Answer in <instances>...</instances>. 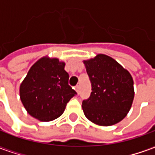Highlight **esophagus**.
<instances>
[{
	"label": "esophagus",
	"instance_id": "obj_1",
	"mask_svg": "<svg viewBox=\"0 0 155 155\" xmlns=\"http://www.w3.org/2000/svg\"><path fill=\"white\" fill-rule=\"evenodd\" d=\"M75 91L77 92V94L80 93V86H79V85H76V86H75Z\"/></svg>",
	"mask_w": 155,
	"mask_h": 155
}]
</instances>
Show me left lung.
I'll list each match as a JSON object with an SVG mask.
<instances>
[{
  "mask_svg": "<svg viewBox=\"0 0 155 155\" xmlns=\"http://www.w3.org/2000/svg\"><path fill=\"white\" fill-rule=\"evenodd\" d=\"M90 81V97L82 102L84 114L101 126L119 123L130 111L134 97L133 78L113 58L99 54L84 61Z\"/></svg>",
  "mask_w": 155,
  "mask_h": 155,
  "instance_id": "1",
  "label": "left lung"
}]
</instances>
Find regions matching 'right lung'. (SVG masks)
<instances>
[{
    "label": "right lung",
    "mask_w": 155,
    "mask_h": 155,
    "mask_svg": "<svg viewBox=\"0 0 155 155\" xmlns=\"http://www.w3.org/2000/svg\"><path fill=\"white\" fill-rule=\"evenodd\" d=\"M64 64L57 58L43 57L29 70L20 86V97L30 115L45 122L55 120L76 94L69 85Z\"/></svg>",
    "instance_id": "obj_1"
}]
</instances>
